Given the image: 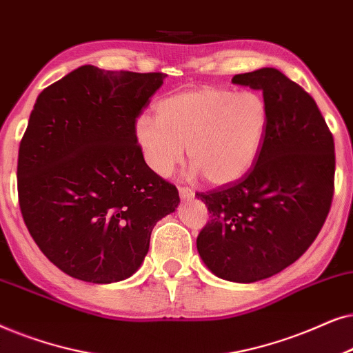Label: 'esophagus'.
I'll use <instances>...</instances> for the list:
<instances>
[{
    "label": "esophagus",
    "instance_id": "34e87169",
    "mask_svg": "<svg viewBox=\"0 0 353 353\" xmlns=\"http://www.w3.org/2000/svg\"><path fill=\"white\" fill-rule=\"evenodd\" d=\"M179 195L182 200H189L194 196V190L189 189V187H179Z\"/></svg>",
    "mask_w": 353,
    "mask_h": 353
}]
</instances>
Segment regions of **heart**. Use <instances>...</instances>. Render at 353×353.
I'll list each match as a JSON object with an SVG mask.
<instances>
[{"mask_svg":"<svg viewBox=\"0 0 353 353\" xmlns=\"http://www.w3.org/2000/svg\"><path fill=\"white\" fill-rule=\"evenodd\" d=\"M268 128L270 108L260 93L205 87L164 98L157 116H139L134 137L158 176L168 177L187 147L190 176L201 172L208 184L228 185L255 166Z\"/></svg>","mask_w":353,"mask_h":353,"instance_id":"b5f03b06","label":"heart"}]
</instances>
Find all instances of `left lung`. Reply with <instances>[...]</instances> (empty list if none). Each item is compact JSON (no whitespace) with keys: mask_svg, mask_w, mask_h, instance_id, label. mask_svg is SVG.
I'll return each mask as SVG.
<instances>
[{"mask_svg":"<svg viewBox=\"0 0 353 353\" xmlns=\"http://www.w3.org/2000/svg\"><path fill=\"white\" fill-rule=\"evenodd\" d=\"M263 92L270 128L242 181L196 194L210 211L196 237L205 266L221 279L256 283L297 261L321 231L334 192V139L316 103L274 68L234 75Z\"/></svg>","mask_w":353,"mask_h":353,"instance_id":"obj_1","label":"left lung"}]
</instances>
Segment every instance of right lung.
<instances>
[{
	"label": "right lung",
	"instance_id": "obj_1",
	"mask_svg": "<svg viewBox=\"0 0 353 353\" xmlns=\"http://www.w3.org/2000/svg\"><path fill=\"white\" fill-rule=\"evenodd\" d=\"M166 74L81 65L37 98L21 140L19 203L30 236L65 274L130 278L179 192L145 163L134 124Z\"/></svg>",
	"mask_w": 353,
	"mask_h": 353
}]
</instances>
